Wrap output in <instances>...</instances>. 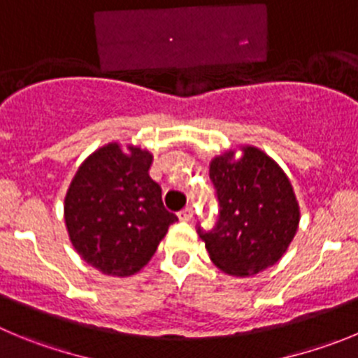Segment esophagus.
I'll return each mask as SVG.
<instances>
[{
  "instance_id": "34e87169",
  "label": "esophagus",
  "mask_w": 358,
  "mask_h": 358,
  "mask_svg": "<svg viewBox=\"0 0 358 358\" xmlns=\"http://www.w3.org/2000/svg\"><path fill=\"white\" fill-rule=\"evenodd\" d=\"M178 217H180V220H185V222H189V220H192V217H194V210H192V206H185V208L178 213Z\"/></svg>"
}]
</instances>
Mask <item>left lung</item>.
I'll return each mask as SVG.
<instances>
[{"mask_svg":"<svg viewBox=\"0 0 358 358\" xmlns=\"http://www.w3.org/2000/svg\"><path fill=\"white\" fill-rule=\"evenodd\" d=\"M242 157L226 152L210 162L219 201L215 228L198 233L217 268L235 277L256 275L275 265L299 229L300 208L288 176L256 146Z\"/></svg>","mask_w":358,"mask_h":358,"instance_id":"obj_1","label":"left lung"}]
</instances>
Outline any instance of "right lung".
<instances>
[{
	"instance_id": "1",
	"label": "right lung",
	"mask_w": 358,
	"mask_h": 358,
	"mask_svg": "<svg viewBox=\"0 0 358 358\" xmlns=\"http://www.w3.org/2000/svg\"><path fill=\"white\" fill-rule=\"evenodd\" d=\"M109 143L79 166L65 196L70 242L88 265L127 277L155 255L178 220L162 205V189L150 178L153 155L138 146Z\"/></svg>"
}]
</instances>
